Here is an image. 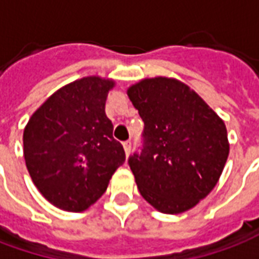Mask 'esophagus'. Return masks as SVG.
Returning a JSON list of instances; mask_svg holds the SVG:
<instances>
[{"label": "esophagus", "mask_w": 259, "mask_h": 259, "mask_svg": "<svg viewBox=\"0 0 259 259\" xmlns=\"http://www.w3.org/2000/svg\"><path fill=\"white\" fill-rule=\"evenodd\" d=\"M123 150H124V152H126V155H129L130 150H132V143H130V141H124Z\"/></svg>", "instance_id": "1"}]
</instances>
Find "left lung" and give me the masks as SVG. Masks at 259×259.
Segmentation results:
<instances>
[{"label": "left lung", "instance_id": "left-lung-1", "mask_svg": "<svg viewBox=\"0 0 259 259\" xmlns=\"http://www.w3.org/2000/svg\"><path fill=\"white\" fill-rule=\"evenodd\" d=\"M127 96L144 122V148L129 165L143 198L162 213L191 209L217 186L229 157L225 122L174 77L143 79Z\"/></svg>", "mask_w": 259, "mask_h": 259}]
</instances>
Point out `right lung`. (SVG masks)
Returning a JSON list of instances; mask_svg holds the SVG:
<instances>
[{
	"instance_id": "right-lung-1",
	"label": "right lung",
	"mask_w": 259,
	"mask_h": 259,
	"mask_svg": "<svg viewBox=\"0 0 259 259\" xmlns=\"http://www.w3.org/2000/svg\"><path fill=\"white\" fill-rule=\"evenodd\" d=\"M115 80L87 76L65 84L37 108L23 130L26 168L42 197L83 212L107 190L124 162L105 102Z\"/></svg>"
}]
</instances>
